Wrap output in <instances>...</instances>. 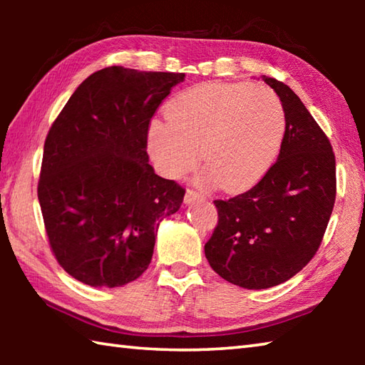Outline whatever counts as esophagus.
Here are the masks:
<instances>
[{
	"label": "esophagus",
	"instance_id": "esophagus-1",
	"mask_svg": "<svg viewBox=\"0 0 365 365\" xmlns=\"http://www.w3.org/2000/svg\"><path fill=\"white\" fill-rule=\"evenodd\" d=\"M202 200H206V195H202L196 190L188 188L187 193H185V202H187V205H191V202H195V201H202Z\"/></svg>",
	"mask_w": 365,
	"mask_h": 365
}]
</instances>
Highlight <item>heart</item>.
<instances>
[{"mask_svg": "<svg viewBox=\"0 0 365 365\" xmlns=\"http://www.w3.org/2000/svg\"><path fill=\"white\" fill-rule=\"evenodd\" d=\"M169 120H154L148 151L164 175L178 178L205 158L201 182L225 190L256 183L267 169L285 132V110L274 91L242 83H201L174 96Z\"/></svg>", "mask_w": 365, "mask_h": 365, "instance_id": "b5f03b06", "label": "heart"}]
</instances>
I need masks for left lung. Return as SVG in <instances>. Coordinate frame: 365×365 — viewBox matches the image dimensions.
Segmentation results:
<instances>
[{
  "label": "left lung",
  "instance_id": "left-lung-1",
  "mask_svg": "<svg viewBox=\"0 0 365 365\" xmlns=\"http://www.w3.org/2000/svg\"><path fill=\"white\" fill-rule=\"evenodd\" d=\"M262 80L285 110L279 159L248 191L214 201L219 220L205 245L222 279L248 289L280 285L311 261L336 196L330 140L288 85Z\"/></svg>",
  "mask_w": 365,
  "mask_h": 365
}]
</instances>
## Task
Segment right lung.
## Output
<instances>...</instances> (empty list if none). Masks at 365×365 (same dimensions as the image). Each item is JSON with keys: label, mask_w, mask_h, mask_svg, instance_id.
I'll list each match as a JSON object with an SVG mask.
<instances>
[{"label": "right lung", "mask_w": 365, "mask_h": 365, "mask_svg": "<svg viewBox=\"0 0 365 365\" xmlns=\"http://www.w3.org/2000/svg\"><path fill=\"white\" fill-rule=\"evenodd\" d=\"M185 73L113 66L83 80L49 128L38 201L61 267L96 288L127 285L151 262L160 220L185 188L154 174L148 128Z\"/></svg>", "instance_id": "1"}]
</instances>
